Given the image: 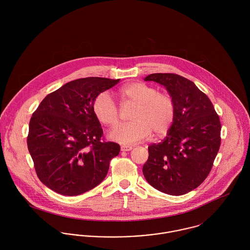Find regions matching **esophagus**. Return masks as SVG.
Returning <instances> with one entry per match:
<instances>
[{
	"instance_id": "obj_1",
	"label": "esophagus",
	"mask_w": 250,
	"mask_h": 250,
	"mask_svg": "<svg viewBox=\"0 0 250 250\" xmlns=\"http://www.w3.org/2000/svg\"><path fill=\"white\" fill-rule=\"evenodd\" d=\"M120 149H121V151L126 152V151H130V150H132V149H133V146H131V145H121Z\"/></svg>"
}]
</instances>
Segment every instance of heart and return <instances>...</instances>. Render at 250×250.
I'll return each instance as SVG.
<instances>
[{
    "instance_id": "heart-1",
    "label": "heart",
    "mask_w": 250,
    "mask_h": 250,
    "mask_svg": "<svg viewBox=\"0 0 250 250\" xmlns=\"http://www.w3.org/2000/svg\"><path fill=\"white\" fill-rule=\"evenodd\" d=\"M123 104L135 105L130 119L132 121L113 128L108 137L122 144H134L148 138L166 135L171 128L176 114L172 96L159 92L154 86L140 82L130 83L119 90ZM93 111L97 119L106 126H114L119 119V111L107 92H101L93 101Z\"/></svg>"
}]
</instances>
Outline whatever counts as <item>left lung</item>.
<instances>
[{"label": "left lung", "instance_id": "8db88e82", "mask_svg": "<svg viewBox=\"0 0 250 250\" xmlns=\"http://www.w3.org/2000/svg\"><path fill=\"white\" fill-rule=\"evenodd\" d=\"M144 81L167 88L174 99L176 114L167 138L148 146L143 175L162 192L188 193L204 182L213 167L221 141L219 117L208 96L180 75L155 73Z\"/></svg>", "mask_w": 250, "mask_h": 250}]
</instances>
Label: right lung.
<instances>
[{
    "instance_id": "right-lung-1",
    "label": "right lung",
    "mask_w": 250,
    "mask_h": 250,
    "mask_svg": "<svg viewBox=\"0 0 250 250\" xmlns=\"http://www.w3.org/2000/svg\"><path fill=\"white\" fill-rule=\"evenodd\" d=\"M120 80L88 77L71 81L48 94L30 120L28 149L39 180L67 196L82 194L107 176L120 146L103 140L93 111L98 94Z\"/></svg>"
}]
</instances>
